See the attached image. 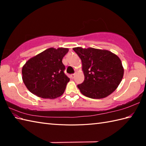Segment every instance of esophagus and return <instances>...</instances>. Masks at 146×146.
<instances>
[{
  "label": "esophagus",
  "mask_w": 146,
  "mask_h": 146,
  "mask_svg": "<svg viewBox=\"0 0 146 146\" xmlns=\"http://www.w3.org/2000/svg\"><path fill=\"white\" fill-rule=\"evenodd\" d=\"M75 74H71V75H70L71 78H72V79L75 78Z\"/></svg>",
  "instance_id": "1"
}]
</instances>
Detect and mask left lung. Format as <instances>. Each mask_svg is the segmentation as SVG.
<instances>
[{
    "label": "left lung",
    "instance_id": "1",
    "mask_svg": "<svg viewBox=\"0 0 146 146\" xmlns=\"http://www.w3.org/2000/svg\"><path fill=\"white\" fill-rule=\"evenodd\" d=\"M80 58L85 80L77 85L88 98L100 99L115 90L122 81L124 69L117 55L106 49L73 48Z\"/></svg>",
    "mask_w": 146,
    "mask_h": 146
}]
</instances>
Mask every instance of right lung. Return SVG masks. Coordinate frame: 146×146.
I'll return each mask as SVG.
<instances>
[{
	"label": "right lung",
	"instance_id": "obj_1",
	"mask_svg": "<svg viewBox=\"0 0 146 146\" xmlns=\"http://www.w3.org/2000/svg\"><path fill=\"white\" fill-rule=\"evenodd\" d=\"M69 49L50 48L31 58L22 69V78L28 90L42 98L63 94L70 78L64 73L62 59Z\"/></svg>",
	"mask_w": 146,
	"mask_h": 146
}]
</instances>
